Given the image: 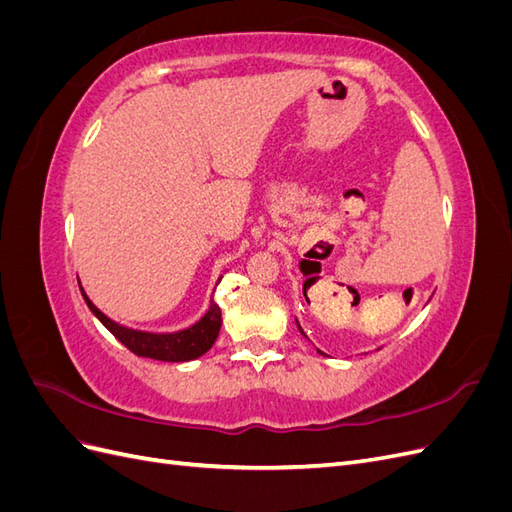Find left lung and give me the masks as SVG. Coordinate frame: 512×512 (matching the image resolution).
Returning <instances> with one entry per match:
<instances>
[{
	"label": "left lung",
	"instance_id": "1",
	"mask_svg": "<svg viewBox=\"0 0 512 512\" xmlns=\"http://www.w3.org/2000/svg\"><path fill=\"white\" fill-rule=\"evenodd\" d=\"M299 329H301V327H299ZM301 333H303V331H301Z\"/></svg>",
	"mask_w": 512,
	"mask_h": 512
}]
</instances>
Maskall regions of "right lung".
Wrapping results in <instances>:
<instances>
[{
  "mask_svg": "<svg viewBox=\"0 0 512 512\" xmlns=\"http://www.w3.org/2000/svg\"><path fill=\"white\" fill-rule=\"evenodd\" d=\"M83 299L89 305L91 312L96 314V318L130 352H134L136 356H147V359H156V361L183 363V361L198 359V356H203L213 346L222 327V309L215 301H211L209 312L190 329L179 331V333H143V331L119 327L117 322L106 318L100 309L87 299L85 292H83Z\"/></svg>",
  "mask_w": 512,
  "mask_h": 512,
  "instance_id": "add662e5",
  "label": "right lung"
}]
</instances>
